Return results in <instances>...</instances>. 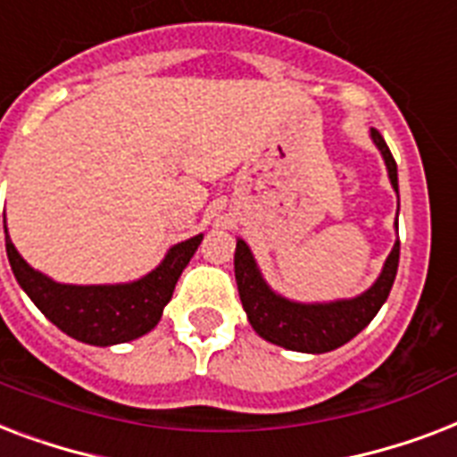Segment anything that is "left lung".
<instances>
[{"instance_id":"1","label":"left lung","mask_w":457,"mask_h":457,"mask_svg":"<svg viewBox=\"0 0 457 457\" xmlns=\"http://www.w3.org/2000/svg\"><path fill=\"white\" fill-rule=\"evenodd\" d=\"M370 136L384 157L388 180L398 195V166H395L394 154L379 130L370 129ZM395 228H398V214H395ZM398 257H401V240H395L381 274L367 291L355 298L331 300V303H298V300L284 298L264 281L253 250L243 238L236 240L233 267H236L240 303H243L250 327L264 341L274 345L295 350V353L320 355V353L341 348L343 343L355 338L374 320V314L379 312L391 293L395 271H398Z\"/></svg>"}]
</instances>
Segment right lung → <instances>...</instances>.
Instances as JSON below:
<instances>
[{"mask_svg":"<svg viewBox=\"0 0 457 457\" xmlns=\"http://www.w3.org/2000/svg\"><path fill=\"white\" fill-rule=\"evenodd\" d=\"M6 233V221H4ZM203 243V233L176 243L150 274L129 284L76 286L59 284L33 269L19 254L6 233V257L19 286L35 307L66 336L90 345H116L136 341L157 327L171 300L180 271Z\"/></svg>","mask_w":457,"mask_h":457,"instance_id":"1","label":"right lung"}]
</instances>
